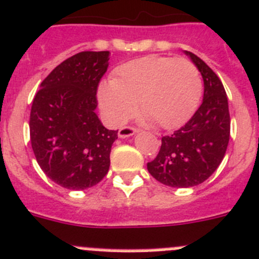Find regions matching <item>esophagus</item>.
Masks as SVG:
<instances>
[{
    "instance_id": "obj_1",
    "label": "esophagus",
    "mask_w": 259,
    "mask_h": 259,
    "mask_svg": "<svg viewBox=\"0 0 259 259\" xmlns=\"http://www.w3.org/2000/svg\"><path fill=\"white\" fill-rule=\"evenodd\" d=\"M137 127H133V126H124V127H120L118 129V137L120 138H127V137H132L137 133Z\"/></svg>"
}]
</instances>
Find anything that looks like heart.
Returning <instances> with one entry per match:
<instances>
[{"mask_svg":"<svg viewBox=\"0 0 259 259\" xmlns=\"http://www.w3.org/2000/svg\"><path fill=\"white\" fill-rule=\"evenodd\" d=\"M202 93V80L190 60L144 56L116 70L112 81L101 84V110L111 124H121L137 112V105L154 124L172 129L193 115Z\"/></svg>","mask_w":259,"mask_h":259,"instance_id":"1","label":"heart"}]
</instances>
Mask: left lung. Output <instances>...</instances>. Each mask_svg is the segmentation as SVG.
<instances>
[{
	"mask_svg": "<svg viewBox=\"0 0 259 259\" xmlns=\"http://www.w3.org/2000/svg\"><path fill=\"white\" fill-rule=\"evenodd\" d=\"M202 74L203 102L189 121L162 137L156 158L147 163L149 174L172 188L202 184L224 159L230 139L228 96L216 72L194 53L185 52Z\"/></svg>",
	"mask_w": 259,
	"mask_h": 259,
	"instance_id": "1",
	"label": "left lung"
}]
</instances>
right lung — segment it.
<instances>
[{
  "mask_svg": "<svg viewBox=\"0 0 259 259\" xmlns=\"http://www.w3.org/2000/svg\"><path fill=\"white\" fill-rule=\"evenodd\" d=\"M108 51H83L48 74L30 111V142L38 165L66 189L94 187L110 168L117 130L96 115L97 91L107 71Z\"/></svg>",
  "mask_w": 259,
  "mask_h": 259,
  "instance_id": "1",
  "label": "right lung"
}]
</instances>
